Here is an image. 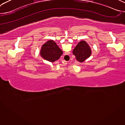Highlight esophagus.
I'll use <instances>...</instances> for the list:
<instances>
[{
    "label": "esophagus",
    "instance_id": "34e87169",
    "mask_svg": "<svg viewBox=\"0 0 125 125\" xmlns=\"http://www.w3.org/2000/svg\"><path fill=\"white\" fill-rule=\"evenodd\" d=\"M65 61V62L66 63H67V61Z\"/></svg>",
    "mask_w": 125,
    "mask_h": 125
}]
</instances>
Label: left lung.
<instances>
[{
	"instance_id": "1",
	"label": "left lung",
	"mask_w": 125,
	"mask_h": 125,
	"mask_svg": "<svg viewBox=\"0 0 125 125\" xmlns=\"http://www.w3.org/2000/svg\"><path fill=\"white\" fill-rule=\"evenodd\" d=\"M73 53L76 57V59L80 62H83L90 57L92 54L90 46L84 41H81L75 47Z\"/></svg>"
}]
</instances>
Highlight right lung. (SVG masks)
I'll use <instances>...</instances> for the list:
<instances>
[{
    "label": "right lung",
    "instance_id": "add662e5",
    "mask_svg": "<svg viewBox=\"0 0 125 125\" xmlns=\"http://www.w3.org/2000/svg\"><path fill=\"white\" fill-rule=\"evenodd\" d=\"M40 52L43 58L51 62L59 59L63 54L61 49L52 40L47 41L42 45Z\"/></svg>",
    "mask_w": 125,
    "mask_h": 125
}]
</instances>
